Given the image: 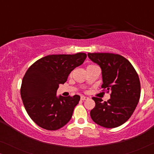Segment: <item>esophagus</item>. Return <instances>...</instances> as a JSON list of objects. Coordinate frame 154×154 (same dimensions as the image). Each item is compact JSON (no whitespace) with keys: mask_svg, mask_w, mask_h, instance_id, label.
I'll list each match as a JSON object with an SVG mask.
<instances>
[{"mask_svg":"<svg viewBox=\"0 0 154 154\" xmlns=\"http://www.w3.org/2000/svg\"><path fill=\"white\" fill-rule=\"evenodd\" d=\"M88 99H89V97H85V96H81V100H83V101L87 100H88Z\"/></svg>","mask_w":154,"mask_h":154,"instance_id":"esophagus-1","label":"esophagus"}]
</instances>
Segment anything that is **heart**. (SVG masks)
<instances>
[{"label": "heart", "instance_id": "heart-1", "mask_svg": "<svg viewBox=\"0 0 154 154\" xmlns=\"http://www.w3.org/2000/svg\"><path fill=\"white\" fill-rule=\"evenodd\" d=\"M89 66H93V65H92V64H90V65H89Z\"/></svg>", "mask_w": 154, "mask_h": 154}]
</instances>
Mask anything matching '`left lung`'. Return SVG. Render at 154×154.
<instances>
[{
  "instance_id": "8db88e82",
  "label": "left lung",
  "mask_w": 154,
  "mask_h": 154,
  "mask_svg": "<svg viewBox=\"0 0 154 154\" xmlns=\"http://www.w3.org/2000/svg\"><path fill=\"white\" fill-rule=\"evenodd\" d=\"M88 55L102 69L103 90L111 92V99L107 102L92 97L95 106L90 111V116L102 127H119L130 119L140 100L141 86L137 73L131 63L120 54L88 53Z\"/></svg>"
}]
</instances>
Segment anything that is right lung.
I'll return each instance as SVG.
<instances>
[{
    "mask_svg": "<svg viewBox=\"0 0 154 154\" xmlns=\"http://www.w3.org/2000/svg\"><path fill=\"white\" fill-rule=\"evenodd\" d=\"M87 54H51L39 59L28 69L22 79L20 93L27 113L43 129L57 130L70 121L80 96L56 95L60 84L84 62Z\"/></svg>",
    "mask_w": 154,
    "mask_h": 154,
    "instance_id": "obj_1",
    "label": "right lung"
}]
</instances>
